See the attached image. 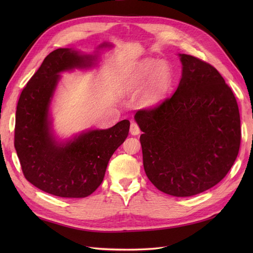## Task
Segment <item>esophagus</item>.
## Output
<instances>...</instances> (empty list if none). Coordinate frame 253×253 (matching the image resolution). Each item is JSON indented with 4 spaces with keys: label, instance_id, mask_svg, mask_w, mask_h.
<instances>
[{
    "label": "esophagus",
    "instance_id": "esophagus-1",
    "mask_svg": "<svg viewBox=\"0 0 253 253\" xmlns=\"http://www.w3.org/2000/svg\"><path fill=\"white\" fill-rule=\"evenodd\" d=\"M129 133H131V135H138L140 133V128L139 126H137L136 124H134V122H132L131 124V126H129Z\"/></svg>",
    "mask_w": 253,
    "mask_h": 253
}]
</instances>
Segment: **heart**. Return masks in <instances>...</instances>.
I'll return each mask as SVG.
<instances>
[{
  "label": "heart",
  "mask_w": 253,
  "mask_h": 253,
  "mask_svg": "<svg viewBox=\"0 0 253 253\" xmlns=\"http://www.w3.org/2000/svg\"><path fill=\"white\" fill-rule=\"evenodd\" d=\"M173 81L172 66L167 61L147 58L129 68L124 81V89L135 91L145 86L139 97V103L143 108H153L164 100Z\"/></svg>",
  "instance_id": "heart-1"
}]
</instances>
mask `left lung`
<instances>
[{
    "instance_id": "obj_1",
    "label": "left lung",
    "mask_w": 253,
    "mask_h": 253,
    "mask_svg": "<svg viewBox=\"0 0 253 253\" xmlns=\"http://www.w3.org/2000/svg\"><path fill=\"white\" fill-rule=\"evenodd\" d=\"M181 78L174 95L134 119L141 129L143 168L159 191L200 194L231 169L241 144L236 99L212 65L178 53Z\"/></svg>"
}]
</instances>
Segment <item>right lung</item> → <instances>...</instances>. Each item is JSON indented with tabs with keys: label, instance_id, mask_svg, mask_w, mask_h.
I'll use <instances>...</instances> for the list:
<instances>
[{
	"label": "right lung",
	"instance_id": "1",
	"mask_svg": "<svg viewBox=\"0 0 253 253\" xmlns=\"http://www.w3.org/2000/svg\"><path fill=\"white\" fill-rule=\"evenodd\" d=\"M113 47L103 42L93 53L75 48L53 50L22 90L14 148L25 178L44 192L68 198L90 195L101 185L110 158L128 135L126 119L110 128H89L66 139L53 128L51 103L61 74L96 67L100 51Z\"/></svg>",
	"mask_w": 253,
	"mask_h": 253
}]
</instances>
